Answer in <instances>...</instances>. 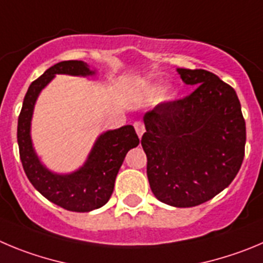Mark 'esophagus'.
Listing matches in <instances>:
<instances>
[{"label": "esophagus", "instance_id": "esophagus-1", "mask_svg": "<svg viewBox=\"0 0 263 263\" xmlns=\"http://www.w3.org/2000/svg\"><path fill=\"white\" fill-rule=\"evenodd\" d=\"M134 127H135V129H136L137 136L141 139V136H143L144 132H145V126H144V123H141V122H135Z\"/></svg>", "mask_w": 263, "mask_h": 263}]
</instances>
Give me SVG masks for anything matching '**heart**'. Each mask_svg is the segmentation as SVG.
I'll return each instance as SVG.
<instances>
[{
	"instance_id": "1",
	"label": "heart",
	"mask_w": 263,
	"mask_h": 263,
	"mask_svg": "<svg viewBox=\"0 0 263 263\" xmlns=\"http://www.w3.org/2000/svg\"><path fill=\"white\" fill-rule=\"evenodd\" d=\"M151 93L153 96H158L159 93H161V88H159V87L152 88ZM174 97H175V93H174V90H167V92L165 93V98H167V100H173Z\"/></svg>"
}]
</instances>
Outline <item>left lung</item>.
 Segmentation results:
<instances>
[{
	"label": "left lung",
	"instance_id": "left-lung-1",
	"mask_svg": "<svg viewBox=\"0 0 263 263\" xmlns=\"http://www.w3.org/2000/svg\"><path fill=\"white\" fill-rule=\"evenodd\" d=\"M196 89L145 112L141 145L153 195L175 208H192L227 188L244 159L245 120L231 85L206 70L178 68Z\"/></svg>",
	"mask_w": 263,
	"mask_h": 263
}]
</instances>
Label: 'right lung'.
<instances>
[{"instance_id": "add662e5", "label": "right lung", "mask_w": 263, "mask_h": 263, "mask_svg": "<svg viewBox=\"0 0 263 263\" xmlns=\"http://www.w3.org/2000/svg\"><path fill=\"white\" fill-rule=\"evenodd\" d=\"M58 73L92 76L96 70L83 61H63L32 82L18 118L21 161L32 185L50 202L70 212H92L109 201L124 157L129 149L139 145L140 140L134 127L128 124L100 135L85 163L76 171L57 174L44 166L32 144L31 120L39 95Z\"/></svg>"}]
</instances>
